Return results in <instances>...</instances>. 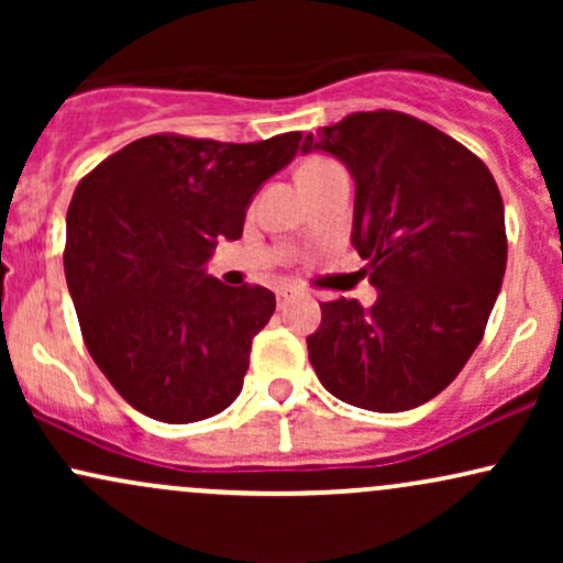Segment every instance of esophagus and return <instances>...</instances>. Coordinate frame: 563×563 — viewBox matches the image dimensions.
Wrapping results in <instances>:
<instances>
[{
    "label": "esophagus",
    "instance_id": "esophagus-1",
    "mask_svg": "<svg viewBox=\"0 0 563 563\" xmlns=\"http://www.w3.org/2000/svg\"><path fill=\"white\" fill-rule=\"evenodd\" d=\"M288 296H290V290H288V288H277V290H275V299H277V307H286Z\"/></svg>",
    "mask_w": 563,
    "mask_h": 563
}]
</instances>
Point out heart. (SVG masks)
Returning a JSON list of instances; mask_svg holds the SVG:
<instances>
[{
    "mask_svg": "<svg viewBox=\"0 0 563 563\" xmlns=\"http://www.w3.org/2000/svg\"><path fill=\"white\" fill-rule=\"evenodd\" d=\"M335 164H331V161H322V158H314L309 161V164H303L301 172H320V169H333Z\"/></svg>",
    "mask_w": 563,
    "mask_h": 563,
    "instance_id": "obj_1",
    "label": "heart"
}]
</instances>
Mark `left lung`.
Masks as SVG:
<instances>
[{
  "instance_id": "1",
  "label": "left lung",
  "mask_w": 563,
  "mask_h": 563,
  "mask_svg": "<svg viewBox=\"0 0 563 563\" xmlns=\"http://www.w3.org/2000/svg\"><path fill=\"white\" fill-rule=\"evenodd\" d=\"M354 179L352 245L378 290L320 303L309 363L341 402L402 412L448 389L479 346L506 275V211L461 142L397 111L352 113L303 137Z\"/></svg>"
}]
</instances>
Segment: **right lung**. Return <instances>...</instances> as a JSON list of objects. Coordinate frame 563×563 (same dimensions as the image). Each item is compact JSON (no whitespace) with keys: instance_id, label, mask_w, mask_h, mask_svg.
<instances>
[{"instance_id":"add662e5","label":"right lung","mask_w":563,"mask_h":563,"mask_svg":"<svg viewBox=\"0 0 563 563\" xmlns=\"http://www.w3.org/2000/svg\"><path fill=\"white\" fill-rule=\"evenodd\" d=\"M299 142V132L249 145L153 134L76 187L63 256L70 299L89 354L134 410L196 423L238 399L275 294L224 286L206 264L222 238L243 235L251 200Z\"/></svg>"}]
</instances>
